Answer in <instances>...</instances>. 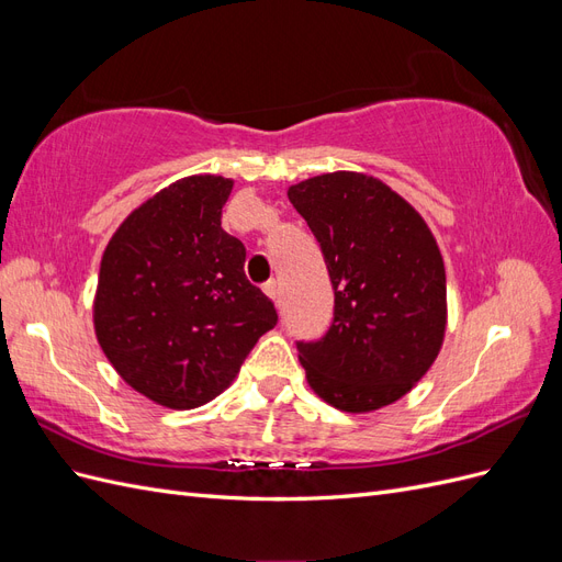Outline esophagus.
<instances>
[{"label":"esophagus","instance_id":"1","mask_svg":"<svg viewBox=\"0 0 562 562\" xmlns=\"http://www.w3.org/2000/svg\"><path fill=\"white\" fill-rule=\"evenodd\" d=\"M262 291L267 293V297H271V300H279V281H274V279H271V281H267L265 285H262Z\"/></svg>","mask_w":562,"mask_h":562}]
</instances>
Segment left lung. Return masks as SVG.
I'll return each instance as SVG.
<instances>
[{
	"instance_id": "obj_1",
	"label": "left lung",
	"mask_w": 562,
	"mask_h": 562,
	"mask_svg": "<svg viewBox=\"0 0 562 562\" xmlns=\"http://www.w3.org/2000/svg\"><path fill=\"white\" fill-rule=\"evenodd\" d=\"M326 260L335 312L328 333L297 342L316 394L345 413L405 396L446 337V267L422 215L382 180L337 171L288 190Z\"/></svg>"
}]
</instances>
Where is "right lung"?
<instances>
[{
    "label": "right lung",
    "mask_w": 562,
    "mask_h": 562,
    "mask_svg": "<svg viewBox=\"0 0 562 562\" xmlns=\"http://www.w3.org/2000/svg\"><path fill=\"white\" fill-rule=\"evenodd\" d=\"M234 180L190 176L135 209L100 262L93 326L126 384L173 411L234 382L277 310L246 279V248L223 227Z\"/></svg>",
    "instance_id": "1"
}]
</instances>
